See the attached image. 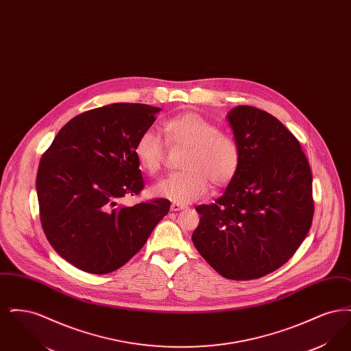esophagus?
Instances as JSON below:
<instances>
[{
  "mask_svg": "<svg viewBox=\"0 0 351 351\" xmlns=\"http://www.w3.org/2000/svg\"><path fill=\"white\" fill-rule=\"evenodd\" d=\"M186 208H188L186 205H184V204H179V202H172V204H171V210H172V212L183 210V209H186Z\"/></svg>",
  "mask_w": 351,
  "mask_h": 351,
  "instance_id": "1",
  "label": "esophagus"
}]
</instances>
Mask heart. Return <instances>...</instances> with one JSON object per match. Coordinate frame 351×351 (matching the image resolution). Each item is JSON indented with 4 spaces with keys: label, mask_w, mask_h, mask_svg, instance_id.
<instances>
[{
    "label": "heart",
    "mask_w": 351,
    "mask_h": 351,
    "mask_svg": "<svg viewBox=\"0 0 351 351\" xmlns=\"http://www.w3.org/2000/svg\"><path fill=\"white\" fill-rule=\"evenodd\" d=\"M162 132L168 145L186 151L182 160L184 171L155 184L154 195L184 204L204 196L210 182L222 186L233 180L241 163L239 145L233 135L221 132L215 122L188 112L163 121ZM134 154L147 173L159 172L165 159L160 135L145 130L135 142Z\"/></svg>",
    "instance_id": "heart-1"
}]
</instances>
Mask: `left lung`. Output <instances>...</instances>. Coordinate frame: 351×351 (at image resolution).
Here are the masks:
<instances>
[{
  "label": "left lung",
  "mask_w": 351,
  "mask_h": 351,
  "mask_svg": "<svg viewBox=\"0 0 351 351\" xmlns=\"http://www.w3.org/2000/svg\"><path fill=\"white\" fill-rule=\"evenodd\" d=\"M239 168L215 204L199 205L192 234L201 256L226 279H259L282 267L311 229L312 172L296 136L249 105L228 113Z\"/></svg>",
  "instance_id": "left-lung-1"
}]
</instances>
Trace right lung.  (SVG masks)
Instances as JSON below:
<instances>
[{
    "label": "right lung",
    "instance_id": "add662e5",
    "mask_svg": "<svg viewBox=\"0 0 351 351\" xmlns=\"http://www.w3.org/2000/svg\"><path fill=\"white\" fill-rule=\"evenodd\" d=\"M158 112L123 102L84 112L43 154L36 175L42 228L72 266L97 275L122 267L167 215V199L119 204L145 186L134 146Z\"/></svg>",
    "mask_w": 351,
    "mask_h": 351
}]
</instances>
